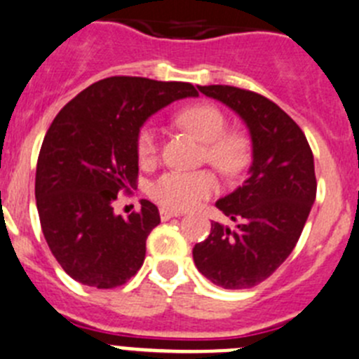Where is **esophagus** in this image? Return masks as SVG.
I'll return each mask as SVG.
<instances>
[{"mask_svg": "<svg viewBox=\"0 0 359 359\" xmlns=\"http://www.w3.org/2000/svg\"><path fill=\"white\" fill-rule=\"evenodd\" d=\"M159 216H161V221H168V219H172V217H177V216H180V212H177V210L159 209Z\"/></svg>", "mask_w": 359, "mask_h": 359, "instance_id": "1", "label": "esophagus"}]
</instances>
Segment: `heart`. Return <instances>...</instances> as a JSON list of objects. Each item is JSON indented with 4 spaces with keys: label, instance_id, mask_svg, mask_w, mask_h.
Instances as JSON below:
<instances>
[{
    "label": "heart",
    "instance_id": "obj_1",
    "mask_svg": "<svg viewBox=\"0 0 359 359\" xmlns=\"http://www.w3.org/2000/svg\"><path fill=\"white\" fill-rule=\"evenodd\" d=\"M177 122L205 143V157L212 166L226 175H233L246 161V143L226 134V118L212 104H195L177 115ZM136 152L142 164L156 161L159 140L154 123H145L136 138ZM217 189V180L207 170L202 172H166L157 177L149 187V193L157 203L166 209L184 210L209 198Z\"/></svg>",
    "mask_w": 359,
    "mask_h": 359
}]
</instances>
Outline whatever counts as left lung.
Here are the masks:
<instances>
[{
  "mask_svg": "<svg viewBox=\"0 0 359 359\" xmlns=\"http://www.w3.org/2000/svg\"><path fill=\"white\" fill-rule=\"evenodd\" d=\"M198 90L243 118L253 161L243 186L216 202L236 226L212 221L193 260L214 285L250 289L285 262L299 241L317 195L313 154L299 126L273 100L226 85Z\"/></svg>",
  "mask_w": 359,
  "mask_h": 359,
  "instance_id": "8db88e82",
  "label": "left lung"
}]
</instances>
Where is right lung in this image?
<instances>
[{
  "mask_svg": "<svg viewBox=\"0 0 359 359\" xmlns=\"http://www.w3.org/2000/svg\"><path fill=\"white\" fill-rule=\"evenodd\" d=\"M186 97H198L191 83L113 76L78 93L53 120L36 163V210L51 253L83 285L120 287L143 266L159 210L142 200L140 212L122 217L113 203L136 186L143 123Z\"/></svg>",
  "mask_w": 359,
  "mask_h": 359,
  "instance_id": "add662e5",
  "label": "right lung"
}]
</instances>
